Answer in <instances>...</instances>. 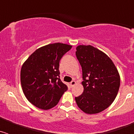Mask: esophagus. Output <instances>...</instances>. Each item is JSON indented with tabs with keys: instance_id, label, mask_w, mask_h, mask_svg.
<instances>
[{
	"instance_id": "1",
	"label": "esophagus",
	"mask_w": 134,
	"mask_h": 134,
	"mask_svg": "<svg viewBox=\"0 0 134 134\" xmlns=\"http://www.w3.org/2000/svg\"><path fill=\"white\" fill-rule=\"evenodd\" d=\"M75 85H76V82L74 81V80H72V81L70 82V85L71 87H73V86H74Z\"/></svg>"
}]
</instances>
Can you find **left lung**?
I'll return each instance as SVG.
<instances>
[{"instance_id": "left-lung-1", "label": "left lung", "mask_w": 134, "mask_h": 134, "mask_svg": "<svg viewBox=\"0 0 134 134\" xmlns=\"http://www.w3.org/2000/svg\"><path fill=\"white\" fill-rule=\"evenodd\" d=\"M76 55L82 70L84 91L75 97L78 107L87 114H95L109 107L120 86L118 69L107 55L92 46L76 47Z\"/></svg>"}]
</instances>
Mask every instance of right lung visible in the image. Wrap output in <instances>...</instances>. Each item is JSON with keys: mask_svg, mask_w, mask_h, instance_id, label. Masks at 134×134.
Wrapping results in <instances>:
<instances>
[{"mask_svg": "<svg viewBox=\"0 0 134 134\" xmlns=\"http://www.w3.org/2000/svg\"><path fill=\"white\" fill-rule=\"evenodd\" d=\"M72 46L61 43L38 48L23 63L21 82L29 102L41 109H49L58 103L68 86L60 79V61Z\"/></svg>", "mask_w": 134, "mask_h": 134, "instance_id": "obj_1", "label": "right lung"}]
</instances>
